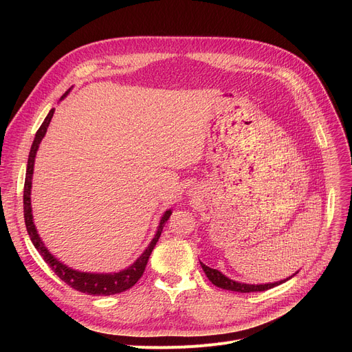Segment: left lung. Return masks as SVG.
Instances as JSON below:
<instances>
[{
  "mask_svg": "<svg viewBox=\"0 0 352 352\" xmlns=\"http://www.w3.org/2000/svg\"><path fill=\"white\" fill-rule=\"evenodd\" d=\"M201 267L202 270H204L206 275L208 276V280L219 287L223 289H230V291H235V292H255V291H265V289H270V288H274L276 285H280L283 283H285L287 280H283L280 283H274V284H263V285H250V284H243V283H236V281H232L230 278H227V276L224 274H221L218 270H214V268H210L207 267L206 264L201 263Z\"/></svg>",
  "mask_w": 352,
  "mask_h": 352,
  "instance_id": "1",
  "label": "left lung"
}]
</instances>
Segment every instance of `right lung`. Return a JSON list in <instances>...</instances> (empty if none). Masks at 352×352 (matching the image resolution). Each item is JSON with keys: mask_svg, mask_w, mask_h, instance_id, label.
<instances>
[{"mask_svg": "<svg viewBox=\"0 0 352 352\" xmlns=\"http://www.w3.org/2000/svg\"><path fill=\"white\" fill-rule=\"evenodd\" d=\"M68 94V91L64 94V97ZM63 97V98H64ZM54 108L50 111V114L47 116V118L44 120V122L41 124V126L38 128V131L35 134L34 142L31 145L30 150V155H28V164H27V173H25V184H24V219H25V227L28 231V235L31 238V241L34 244V247L36 248L43 256V260L48 264V267L57 274L60 278L69 285L71 288L77 289L80 292L88 294V295H113V294H120L124 292L126 289H129L131 287H134L138 280L142 276L148 258H150L155 244L158 243L160 235L162 232V228L165 226L166 221L170 219L171 215V210L166 211L164 214V217L161 218V223L158 227V231L155 234V236L153 238L151 244L148 245V248L142 252V255L138 258V260L131 265L128 267L124 271L120 272H114V274H89V272H80L76 270H71L67 265H64L63 263H60L57 258H54L50 251L44 247L41 238L36 234L34 221H32V212H31V184H32V173H34V160H35V154L36 150H38V145L43 140V137L47 133V128L50 125V121L54 116Z\"/></svg>", "mask_w": 352, "mask_h": 352, "instance_id": "1", "label": "right lung"}]
</instances>
